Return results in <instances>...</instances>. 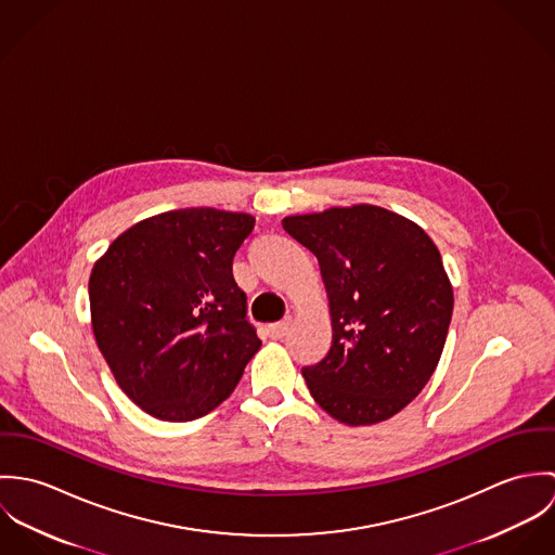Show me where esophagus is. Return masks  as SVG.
<instances>
[{"mask_svg": "<svg viewBox=\"0 0 555 555\" xmlns=\"http://www.w3.org/2000/svg\"><path fill=\"white\" fill-rule=\"evenodd\" d=\"M288 326H291V320H282V322H275V324H269L267 326V335L271 339H282L286 333H288Z\"/></svg>", "mask_w": 555, "mask_h": 555, "instance_id": "1", "label": "esophagus"}]
</instances>
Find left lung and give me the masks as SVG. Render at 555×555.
Here are the masks:
<instances>
[{
	"instance_id": "1",
	"label": "left lung",
	"mask_w": 555,
	"mask_h": 555,
	"mask_svg": "<svg viewBox=\"0 0 555 555\" xmlns=\"http://www.w3.org/2000/svg\"><path fill=\"white\" fill-rule=\"evenodd\" d=\"M284 231L317 256L333 341L304 367L318 405L346 425L391 418L431 378L451 324L440 251L408 218L376 205L288 216Z\"/></svg>"
}]
</instances>
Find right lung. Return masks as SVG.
I'll use <instances>...</instances> for the list:
<instances>
[{
  "label": "right lung",
  "instance_id": "obj_1",
  "mask_svg": "<svg viewBox=\"0 0 555 555\" xmlns=\"http://www.w3.org/2000/svg\"><path fill=\"white\" fill-rule=\"evenodd\" d=\"M249 214L192 207L115 238L89 275L95 344L117 385L159 421H194L237 387L260 339L233 258Z\"/></svg>",
  "mask_w": 555,
  "mask_h": 555
}]
</instances>
